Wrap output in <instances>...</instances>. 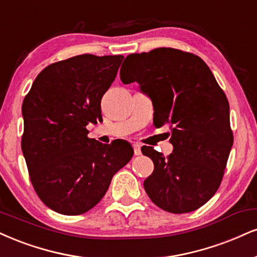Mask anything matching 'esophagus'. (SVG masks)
<instances>
[{"label":"esophagus","mask_w":257,"mask_h":257,"mask_svg":"<svg viewBox=\"0 0 257 257\" xmlns=\"http://www.w3.org/2000/svg\"><path fill=\"white\" fill-rule=\"evenodd\" d=\"M133 147H134L135 156H140V154H141V146H140V144H134V145H133Z\"/></svg>","instance_id":"esophagus-1"}]
</instances>
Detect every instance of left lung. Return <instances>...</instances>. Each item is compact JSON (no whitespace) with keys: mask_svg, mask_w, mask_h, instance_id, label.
I'll return each instance as SVG.
<instances>
[{"mask_svg":"<svg viewBox=\"0 0 257 257\" xmlns=\"http://www.w3.org/2000/svg\"><path fill=\"white\" fill-rule=\"evenodd\" d=\"M123 64L122 82H138L152 100L154 125L171 126L168 158L141 148L154 164L145 190L164 211H195L217 193L233 144L226 95L202 58L189 52L159 48L128 55Z\"/></svg>","mask_w":257,"mask_h":257,"instance_id":"obj_1","label":"left lung"}]
</instances>
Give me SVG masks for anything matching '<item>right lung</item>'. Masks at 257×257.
<instances>
[{"mask_svg":"<svg viewBox=\"0 0 257 257\" xmlns=\"http://www.w3.org/2000/svg\"><path fill=\"white\" fill-rule=\"evenodd\" d=\"M123 58L85 54L52 63L24 99L21 148L37 195L52 211L78 215L93 208L134 154L129 142L101 144L86 128L101 118V97Z\"/></svg>","mask_w":257,"mask_h":257,"instance_id":"add662e5","label":"right lung"}]
</instances>
